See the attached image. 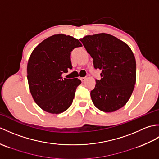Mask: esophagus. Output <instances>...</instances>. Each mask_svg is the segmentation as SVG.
Instances as JSON below:
<instances>
[{"mask_svg": "<svg viewBox=\"0 0 159 159\" xmlns=\"http://www.w3.org/2000/svg\"><path fill=\"white\" fill-rule=\"evenodd\" d=\"M86 79H87L86 77H81V78H80V80H81L82 81H85V80H86Z\"/></svg>", "mask_w": 159, "mask_h": 159, "instance_id": "1", "label": "esophagus"}]
</instances>
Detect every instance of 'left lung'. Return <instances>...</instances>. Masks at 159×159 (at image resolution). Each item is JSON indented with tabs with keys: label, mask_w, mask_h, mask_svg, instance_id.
Here are the masks:
<instances>
[{
	"label": "left lung",
	"mask_w": 159,
	"mask_h": 159,
	"mask_svg": "<svg viewBox=\"0 0 159 159\" xmlns=\"http://www.w3.org/2000/svg\"><path fill=\"white\" fill-rule=\"evenodd\" d=\"M101 72L100 80L90 93L94 105L106 113L123 107L136 83V61L126 43L108 33L86 35L80 39Z\"/></svg>",
	"instance_id": "obj_1"
}]
</instances>
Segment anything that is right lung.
<instances>
[{"instance_id": "1", "label": "right lung", "mask_w": 159, "mask_h": 159, "mask_svg": "<svg viewBox=\"0 0 159 159\" xmlns=\"http://www.w3.org/2000/svg\"><path fill=\"white\" fill-rule=\"evenodd\" d=\"M82 44L70 35L56 34L45 39L33 50L26 73L30 92L35 103L46 112L59 114L71 106L81 80L63 79L72 69L70 55Z\"/></svg>"}]
</instances>
